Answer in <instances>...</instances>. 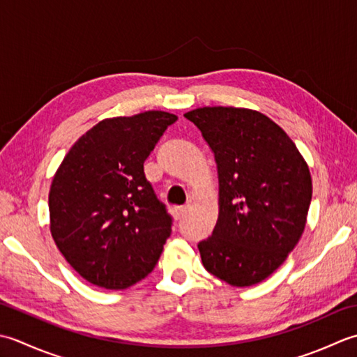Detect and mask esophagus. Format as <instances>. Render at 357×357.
Wrapping results in <instances>:
<instances>
[{
	"label": "esophagus",
	"mask_w": 357,
	"mask_h": 357,
	"mask_svg": "<svg viewBox=\"0 0 357 357\" xmlns=\"http://www.w3.org/2000/svg\"><path fill=\"white\" fill-rule=\"evenodd\" d=\"M186 211H188L186 206H180V208L174 209L172 214H174V217H176V220H181L186 215Z\"/></svg>",
	"instance_id": "1"
}]
</instances>
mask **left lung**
Returning a JSON list of instances; mask_svg holds the SVG:
<instances>
[{"label":"left lung","mask_w":357,"mask_h":357,"mask_svg":"<svg viewBox=\"0 0 357 357\" xmlns=\"http://www.w3.org/2000/svg\"><path fill=\"white\" fill-rule=\"evenodd\" d=\"M185 117L213 149L220 213L199 243L203 266L234 287L265 280L302 237L311 203L310 169L293 140L266 115L199 107Z\"/></svg>","instance_id":"1"}]
</instances>
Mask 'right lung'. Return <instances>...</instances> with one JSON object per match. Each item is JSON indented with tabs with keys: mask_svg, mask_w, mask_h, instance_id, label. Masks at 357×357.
Instances as JSON below:
<instances>
[{
	"mask_svg": "<svg viewBox=\"0 0 357 357\" xmlns=\"http://www.w3.org/2000/svg\"><path fill=\"white\" fill-rule=\"evenodd\" d=\"M177 117L148 111L100 121L70 148L49 192L50 232L87 282L125 289L154 270L172 217L143 163Z\"/></svg>",
	"mask_w": 357,
	"mask_h": 357,
	"instance_id": "right-lung-1",
	"label": "right lung"
}]
</instances>
